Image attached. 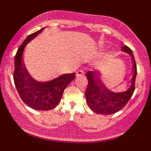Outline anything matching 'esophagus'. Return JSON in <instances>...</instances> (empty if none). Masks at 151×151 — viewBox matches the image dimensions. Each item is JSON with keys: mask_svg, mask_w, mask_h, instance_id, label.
<instances>
[{"mask_svg": "<svg viewBox=\"0 0 151 151\" xmlns=\"http://www.w3.org/2000/svg\"><path fill=\"white\" fill-rule=\"evenodd\" d=\"M82 75H84L83 70H82V69H79V70H78V71H77L76 76H82Z\"/></svg>", "mask_w": 151, "mask_h": 151, "instance_id": "esophagus-1", "label": "esophagus"}]
</instances>
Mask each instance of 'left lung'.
<instances>
[{
    "instance_id": "left-lung-1",
    "label": "left lung",
    "mask_w": 151,
    "mask_h": 151,
    "mask_svg": "<svg viewBox=\"0 0 151 151\" xmlns=\"http://www.w3.org/2000/svg\"><path fill=\"white\" fill-rule=\"evenodd\" d=\"M122 50L132 57L134 63V74L132 78V85L128 91L122 93H113L100 81L99 73L90 71L86 73L88 78V88L85 91L86 101L91 110L97 114L110 115L119 111L129 102L134 91L137 67L132 50L126 45L122 47Z\"/></svg>"
}]
</instances>
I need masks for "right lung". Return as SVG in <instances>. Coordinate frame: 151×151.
<instances>
[{"label":"right lung","instance_id":"add662e5","mask_svg":"<svg viewBox=\"0 0 151 151\" xmlns=\"http://www.w3.org/2000/svg\"><path fill=\"white\" fill-rule=\"evenodd\" d=\"M42 30L29 35L19 47L15 56L13 80L19 95L26 105L36 110H50L58 105L64 90L74 79L76 74H64L50 82H38L22 68L21 60L24 47Z\"/></svg>","mask_w":151,"mask_h":151}]
</instances>
